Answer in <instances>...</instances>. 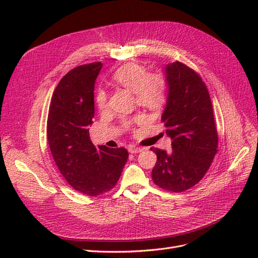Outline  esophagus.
<instances>
[{"mask_svg":"<svg viewBox=\"0 0 258 258\" xmlns=\"http://www.w3.org/2000/svg\"><path fill=\"white\" fill-rule=\"evenodd\" d=\"M142 151H143V148H141V147H136V146H130L129 147V152L131 154H137V153H140Z\"/></svg>","mask_w":258,"mask_h":258,"instance_id":"1","label":"esophagus"}]
</instances>
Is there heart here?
I'll return each mask as SVG.
<instances>
[{
  "label": "heart",
  "instance_id": "b5f03b06",
  "mask_svg": "<svg viewBox=\"0 0 258 258\" xmlns=\"http://www.w3.org/2000/svg\"><path fill=\"white\" fill-rule=\"evenodd\" d=\"M112 80L116 85L135 92L138 104L144 107L157 110L166 102L167 81L160 72L148 73L143 66L127 63L116 70ZM96 104L99 110H105L107 106V92L103 88H99L96 93ZM145 121V115H138L134 118L124 119L123 126L129 128L134 123Z\"/></svg>",
  "mask_w": 258,
  "mask_h": 258
}]
</instances>
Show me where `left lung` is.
I'll list each match as a JSON object with an SVG mask.
<instances>
[{
	"mask_svg": "<svg viewBox=\"0 0 258 258\" xmlns=\"http://www.w3.org/2000/svg\"><path fill=\"white\" fill-rule=\"evenodd\" d=\"M168 96L161 121L172 151L151 150L157 155L152 171L160 188L181 192L205 176L217 152V131L209 91L201 77L175 61L165 67Z\"/></svg>",
	"mask_w": 258,
	"mask_h": 258,
	"instance_id": "left-lung-1",
	"label": "left lung"
}]
</instances>
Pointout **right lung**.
<instances>
[{"label": "right lung", "instance_id": "add662e5", "mask_svg": "<svg viewBox=\"0 0 258 258\" xmlns=\"http://www.w3.org/2000/svg\"><path fill=\"white\" fill-rule=\"evenodd\" d=\"M101 62L80 66L62 77L53 91L47 140L60 173L74 189L91 197L111 190L128 159L123 147H96L89 137L95 116V84Z\"/></svg>", "mask_w": 258, "mask_h": 258}]
</instances>
